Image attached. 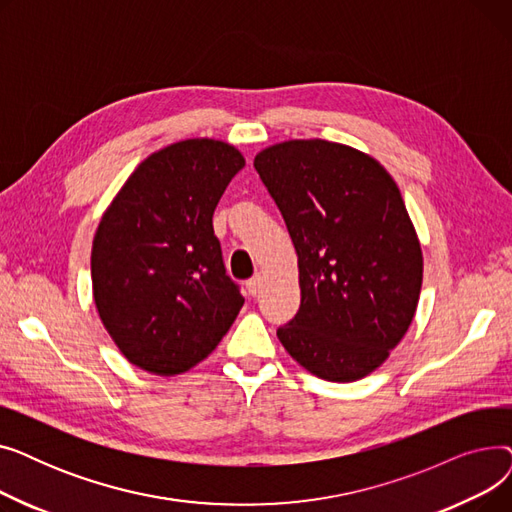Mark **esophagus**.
I'll use <instances>...</instances> for the list:
<instances>
[{
  "mask_svg": "<svg viewBox=\"0 0 512 512\" xmlns=\"http://www.w3.org/2000/svg\"><path fill=\"white\" fill-rule=\"evenodd\" d=\"M261 282H263V278H261L259 274L253 276V278L247 282V290H249L251 297H257V294L261 292Z\"/></svg>",
  "mask_w": 512,
  "mask_h": 512,
  "instance_id": "esophagus-1",
  "label": "esophagus"
}]
</instances>
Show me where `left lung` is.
Returning a JSON list of instances; mask_svg holds the SVG:
<instances>
[{
    "label": "left lung",
    "instance_id": "obj_1",
    "mask_svg": "<svg viewBox=\"0 0 512 512\" xmlns=\"http://www.w3.org/2000/svg\"><path fill=\"white\" fill-rule=\"evenodd\" d=\"M253 166L299 257L301 307L278 338L328 382L378 369L417 311L423 255L405 201L380 161L348 145L297 139Z\"/></svg>",
    "mask_w": 512,
    "mask_h": 512
}]
</instances>
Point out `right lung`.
<instances>
[{
	"label": "right lung",
	"instance_id": "right-lung-1",
	"mask_svg": "<svg viewBox=\"0 0 512 512\" xmlns=\"http://www.w3.org/2000/svg\"><path fill=\"white\" fill-rule=\"evenodd\" d=\"M242 153L215 139H186L134 170L93 238V299L120 353L155 375L201 363L245 303L226 276L213 211Z\"/></svg>",
	"mask_w": 512,
	"mask_h": 512
}]
</instances>
